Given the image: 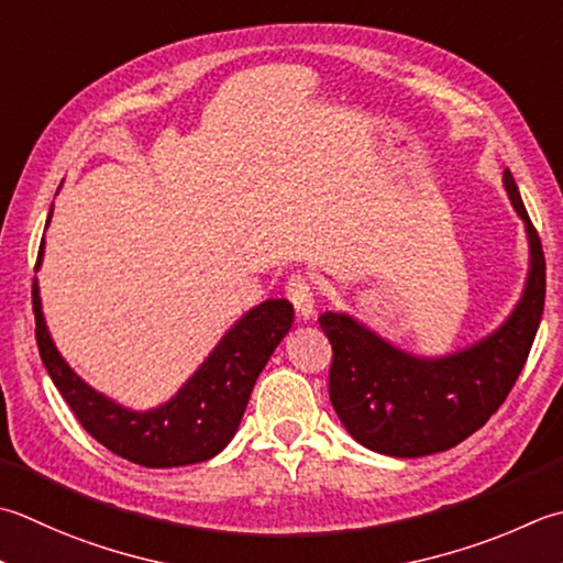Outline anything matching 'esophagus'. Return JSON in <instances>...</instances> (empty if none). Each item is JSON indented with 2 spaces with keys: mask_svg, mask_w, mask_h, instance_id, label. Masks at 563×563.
<instances>
[{
  "mask_svg": "<svg viewBox=\"0 0 563 563\" xmlns=\"http://www.w3.org/2000/svg\"><path fill=\"white\" fill-rule=\"evenodd\" d=\"M285 295H288V300L302 319H310L314 314V288L305 275H292V278L285 283Z\"/></svg>",
  "mask_w": 563,
  "mask_h": 563,
  "instance_id": "obj_1",
  "label": "esophagus"
}]
</instances>
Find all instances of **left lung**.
Segmentation results:
<instances>
[{
  "mask_svg": "<svg viewBox=\"0 0 563 563\" xmlns=\"http://www.w3.org/2000/svg\"><path fill=\"white\" fill-rule=\"evenodd\" d=\"M503 183L525 222L530 271L520 302L486 339L456 354L422 358L344 312L319 317L334 351L329 400L346 432L366 449L417 459L461 444L490 420L525 368L544 312L547 263L510 170Z\"/></svg>",
  "mask_w": 563,
  "mask_h": 563,
  "instance_id": "obj_1",
  "label": "left lung"
}]
</instances>
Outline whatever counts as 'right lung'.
I'll list each match as a JSON object with an SVG mask.
<instances>
[{
    "instance_id": "obj_1",
    "label": "right lung",
    "mask_w": 563,
    "mask_h": 563,
    "mask_svg": "<svg viewBox=\"0 0 563 563\" xmlns=\"http://www.w3.org/2000/svg\"><path fill=\"white\" fill-rule=\"evenodd\" d=\"M53 212V209H51ZM51 222V214H48ZM43 258V241L36 268ZM36 344L43 366L80 424L112 454L146 468L200 464L217 456L236 434L253 385L283 336L295 310L288 300H266L249 310L219 339L212 354L183 388L153 410L136 412L90 388L55 349L33 280Z\"/></svg>"
}]
</instances>
